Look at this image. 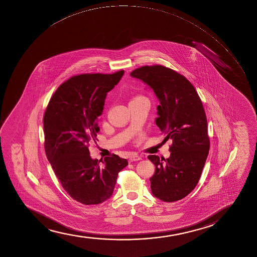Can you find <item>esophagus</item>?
I'll list each match as a JSON object with an SVG mask.
<instances>
[{"label":"esophagus","mask_w":257,"mask_h":257,"mask_svg":"<svg viewBox=\"0 0 257 257\" xmlns=\"http://www.w3.org/2000/svg\"><path fill=\"white\" fill-rule=\"evenodd\" d=\"M142 160V158L141 157L138 156V155H131V156L130 157V163L131 162H135V161H138V160Z\"/></svg>","instance_id":"obj_1"}]
</instances>
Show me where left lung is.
<instances>
[{"label":"left lung","instance_id":"left-lung-1","mask_svg":"<svg viewBox=\"0 0 257 257\" xmlns=\"http://www.w3.org/2000/svg\"><path fill=\"white\" fill-rule=\"evenodd\" d=\"M130 75L154 90L160 101L155 122L165 142L172 140L168 159L148 156L155 165L152 193L163 201H179L197 185L209 152L203 104L191 83L165 66H144Z\"/></svg>","mask_w":257,"mask_h":257}]
</instances>
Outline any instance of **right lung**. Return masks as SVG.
Listing matches in <instances>:
<instances>
[{
  "label": "right lung",
  "mask_w": 257,
  "mask_h": 257,
  "mask_svg": "<svg viewBox=\"0 0 257 257\" xmlns=\"http://www.w3.org/2000/svg\"><path fill=\"white\" fill-rule=\"evenodd\" d=\"M123 74L120 70L71 77L55 92L44 115L48 160L62 188L85 205L108 200L118 173L127 165V160L115 154L99 161L92 160L88 148L91 142L97 141V117L103 112L107 92Z\"/></svg>",
  "instance_id": "obj_1"
}]
</instances>
